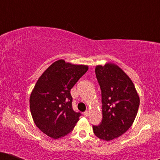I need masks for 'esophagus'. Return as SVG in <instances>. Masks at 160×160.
Wrapping results in <instances>:
<instances>
[{
  "mask_svg": "<svg viewBox=\"0 0 160 160\" xmlns=\"http://www.w3.org/2000/svg\"><path fill=\"white\" fill-rule=\"evenodd\" d=\"M89 111H86L83 113V115L85 116V117H88V116H89Z\"/></svg>",
  "mask_w": 160,
  "mask_h": 160,
  "instance_id": "1",
  "label": "esophagus"
}]
</instances>
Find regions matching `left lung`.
<instances>
[{
    "label": "left lung",
    "mask_w": 160,
    "mask_h": 160,
    "mask_svg": "<svg viewBox=\"0 0 160 160\" xmlns=\"http://www.w3.org/2000/svg\"><path fill=\"white\" fill-rule=\"evenodd\" d=\"M95 75L102 91V120L92 126L93 132L98 138L111 141L131 127L140 98L131 79L114 64L96 66Z\"/></svg>",
    "instance_id": "obj_1"
}]
</instances>
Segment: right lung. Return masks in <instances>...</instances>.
<instances>
[{
  "label": "right lung",
  "instance_id": "right-lung-1",
  "mask_svg": "<svg viewBox=\"0 0 160 160\" xmlns=\"http://www.w3.org/2000/svg\"><path fill=\"white\" fill-rule=\"evenodd\" d=\"M87 71L88 66L60 59L37 81L29 101L31 113L38 128L49 137L60 138L74 129L81 113L73 110L71 89Z\"/></svg>",
  "mask_w": 160,
  "mask_h": 160
}]
</instances>
